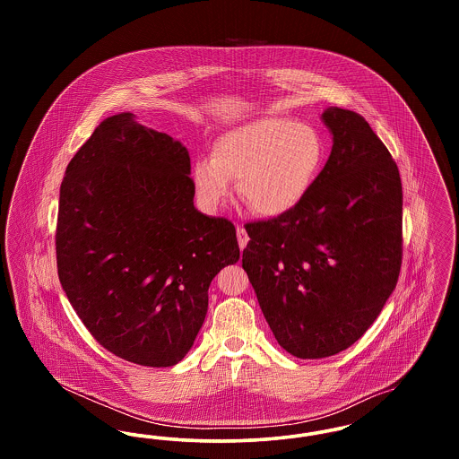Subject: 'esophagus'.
<instances>
[{"instance_id":"34e87169","label":"esophagus","mask_w":459,"mask_h":459,"mask_svg":"<svg viewBox=\"0 0 459 459\" xmlns=\"http://www.w3.org/2000/svg\"><path fill=\"white\" fill-rule=\"evenodd\" d=\"M238 240H239V247L240 249H244L246 247V244H247V232H246V229L244 227H238Z\"/></svg>"}]
</instances>
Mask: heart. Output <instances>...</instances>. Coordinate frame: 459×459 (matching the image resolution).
<instances>
[{
    "label": "heart",
    "instance_id": "obj_1",
    "mask_svg": "<svg viewBox=\"0 0 459 459\" xmlns=\"http://www.w3.org/2000/svg\"><path fill=\"white\" fill-rule=\"evenodd\" d=\"M325 135L284 117H266L223 132L212 158L193 167L203 210H220L238 180V195L256 215L281 219L305 201L328 161Z\"/></svg>",
    "mask_w": 459,
    "mask_h": 459
}]
</instances>
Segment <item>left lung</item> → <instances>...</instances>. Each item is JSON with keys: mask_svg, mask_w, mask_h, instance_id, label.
<instances>
[{"mask_svg": "<svg viewBox=\"0 0 459 459\" xmlns=\"http://www.w3.org/2000/svg\"><path fill=\"white\" fill-rule=\"evenodd\" d=\"M322 118L333 144L305 201L244 225L242 268L277 342L303 359L352 346L393 294L403 260L393 156L359 113L330 107Z\"/></svg>", "mask_w": 459, "mask_h": 459, "instance_id": "obj_1", "label": "left lung"}]
</instances>
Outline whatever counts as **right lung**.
Listing matches in <instances>:
<instances>
[{"label":"right lung","instance_id":"1","mask_svg":"<svg viewBox=\"0 0 459 459\" xmlns=\"http://www.w3.org/2000/svg\"><path fill=\"white\" fill-rule=\"evenodd\" d=\"M187 150L132 113L103 120L60 187L56 266L91 335L143 367H174L193 348L208 287L239 260L230 220L195 208Z\"/></svg>","mask_w":459,"mask_h":459}]
</instances>
